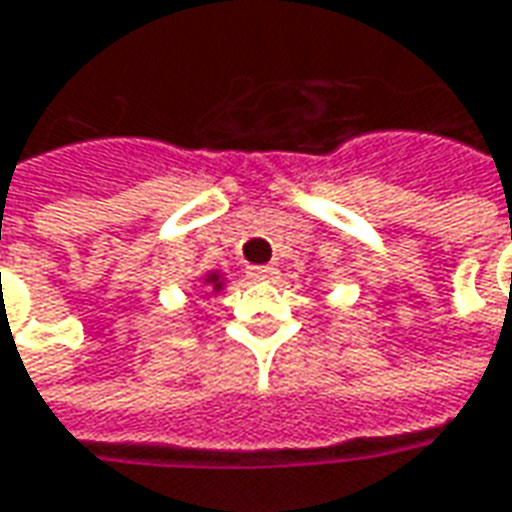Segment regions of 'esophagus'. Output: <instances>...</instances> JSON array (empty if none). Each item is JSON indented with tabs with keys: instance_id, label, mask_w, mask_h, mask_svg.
Returning <instances> with one entry per match:
<instances>
[{
	"instance_id": "34e87169",
	"label": "esophagus",
	"mask_w": 512,
	"mask_h": 512,
	"mask_svg": "<svg viewBox=\"0 0 512 512\" xmlns=\"http://www.w3.org/2000/svg\"><path fill=\"white\" fill-rule=\"evenodd\" d=\"M246 277L255 282H271L277 277V268L274 266H252L246 271Z\"/></svg>"
}]
</instances>
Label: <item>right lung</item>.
<instances>
[{
    "label": "right lung",
    "mask_w": 512,
    "mask_h": 512,
    "mask_svg": "<svg viewBox=\"0 0 512 512\" xmlns=\"http://www.w3.org/2000/svg\"><path fill=\"white\" fill-rule=\"evenodd\" d=\"M205 285H210V291L213 293H219L224 291V274L221 271H210V274H205Z\"/></svg>",
    "instance_id": "right-lung-1"
}]
</instances>
